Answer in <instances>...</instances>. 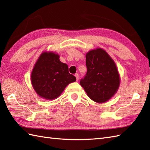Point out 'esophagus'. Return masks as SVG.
<instances>
[{
	"mask_svg": "<svg viewBox=\"0 0 150 150\" xmlns=\"http://www.w3.org/2000/svg\"><path fill=\"white\" fill-rule=\"evenodd\" d=\"M75 77H76V80H77V81H79V74H78V73H75Z\"/></svg>",
	"mask_w": 150,
	"mask_h": 150,
	"instance_id": "esophagus-1",
	"label": "esophagus"
}]
</instances>
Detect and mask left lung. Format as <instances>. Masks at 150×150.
<instances>
[{
  "instance_id": "8db88e82",
  "label": "left lung",
  "mask_w": 150,
  "mask_h": 150,
  "mask_svg": "<svg viewBox=\"0 0 150 150\" xmlns=\"http://www.w3.org/2000/svg\"><path fill=\"white\" fill-rule=\"evenodd\" d=\"M87 73L80 81L88 96L98 103H105L116 93L120 76L115 63L102 48L91 50L86 55Z\"/></svg>"
}]
</instances>
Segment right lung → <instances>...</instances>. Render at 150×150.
<instances>
[{
	"label": "right lung",
	"instance_id": "1",
	"mask_svg": "<svg viewBox=\"0 0 150 150\" xmlns=\"http://www.w3.org/2000/svg\"><path fill=\"white\" fill-rule=\"evenodd\" d=\"M31 84L36 93L46 100L60 96L65 88L76 78L68 71V66L53 52H43L34 66L31 75Z\"/></svg>",
	"mask_w": 150,
	"mask_h": 150
}]
</instances>
